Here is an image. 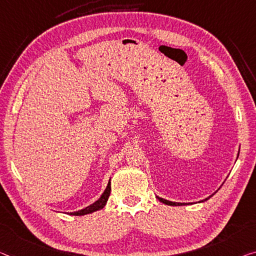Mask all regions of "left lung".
Returning a JSON list of instances; mask_svg holds the SVG:
<instances>
[{"label":"left lung","instance_id":"8db88e82","mask_svg":"<svg viewBox=\"0 0 256 256\" xmlns=\"http://www.w3.org/2000/svg\"><path fill=\"white\" fill-rule=\"evenodd\" d=\"M161 202H164V205H169V206H182V205H186V202H169V200H166L164 198H159V196H156ZM208 198H206L205 200H207ZM202 202H204V200H202Z\"/></svg>","mask_w":256,"mask_h":256}]
</instances>
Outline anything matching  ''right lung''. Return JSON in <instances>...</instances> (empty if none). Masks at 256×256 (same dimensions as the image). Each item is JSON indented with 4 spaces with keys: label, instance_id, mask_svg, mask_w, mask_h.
I'll use <instances>...</instances> for the list:
<instances>
[{
    "label": "right lung",
    "instance_id": "right-lung-1",
    "mask_svg": "<svg viewBox=\"0 0 256 256\" xmlns=\"http://www.w3.org/2000/svg\"><path fill=\"white\" fill-rule=\"evenodd\" d=\"M110 194H111V180H108V186H106L105 191L102 194L100 198L95 202L92 205L84 208V210H78V212H73V213H70V215H76V216H81V215H87L90 213H94V212L96 210H100L102 208H104V206L106 205V202H108V199L110 196Z\"/></svg>",
    "mask_w": 256,
    "mask_h": 256
}]
</instances>
